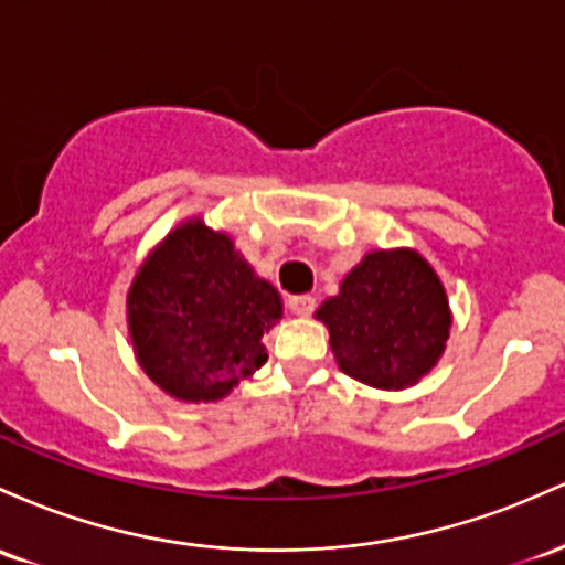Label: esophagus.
<instances>
[{"mask_svg":"<svg viewBox=\"0 0 565 565\" xmlns=\"http://www.w3.org/2000/svg\"><path fill=\"white\" fill-rule=\"evenodd\" d=\"M315 307H317L315 296H294V299H288V309L296 317H309L315 312Z\"/></svg>","mask_w":565,"mask_h":565,"instance_id":"esophagus-1","label":"esophagus"}]
</instances>
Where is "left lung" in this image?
I'll return each mask as SVG.
<instances>
[{
	"instance_id": "1",
	"label": "left lung",
	"mask_w": 565,
	"mask_h": 565,
	"mask_svg": "<svg viewBox=\"0 0 565 565\" xmlns=\"http://www.w3.org/2000/svg\"><path fill=\"white\" fill-rule=\"evenodd\" d=\"M335 363L376 390H405L437 365L451 331L440 277L416 250H373L315 312Z\"/></svg>"
}]
</instances>
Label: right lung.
I'll return each instance as SVG.
<instances>
[{
    "label": "right lung",
    "mask_w": 565,
    "mask_h": 565,
    "mask_svg": "<svg viewBox=\"0 0 565 565\" xmlns=\"http://www.w3.org/2000/svg\"><path fill=\"white\" fill-rule=\"evenodd\" d=\"M280 294L230 234L183 221L151 250L128 294L132 350L146 376L183 403L221 401L266 363Z\"/></svg>",
    "instance_id": "obj_1"
}]
</instances>
